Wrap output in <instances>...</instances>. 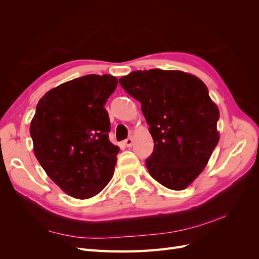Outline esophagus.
Returning a JSON list of instances; mask_svg holds the SVG:
<instances>
[{
	"instance_id": "34e87169",
	"label": "esophagus",
	"mask_w": 259,
	"mask_h": 259,
	"mask_svg": "<svg viewBox=\"0 0 259 259\" xmlns=\"http://www.w3.org/2000/svg\"><path fill=\"white\" fill-rule=\"evenodd\" d=\"M124 144H125V146H126V147H132V145H133V138L132 137L126 138V139L124 140Z\"/></svg>"
}]
</instances>
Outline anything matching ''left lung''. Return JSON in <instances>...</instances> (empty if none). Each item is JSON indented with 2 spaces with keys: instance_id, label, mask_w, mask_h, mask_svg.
Masks as SVG:
<instances>
[{
  "instance_id": "1",
  "label": "left lung",
  "mask_w": 259,
  "mask_h": 259,
  "mask_svg": "<svg viewBox=\"0 0 259 259\" xmlns=\"http://www.w3.org/2000/svg\"><path fill=\"white\" fill-rule=\"evenodd\" d=\"M119 82L142 104L150 126L149 173L168 189H185L204 169L219 140V110L206 85L192 74L161 69L133 71Z\"/></svg>"
}]
</instances>
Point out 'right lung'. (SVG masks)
<instances>
[{
  "label": "right lung",
  "mask_w": 259,
  "mask_h": 259,
  "mask_svg": "<svg viewBox=\"0 0 259 259\" xmlns=\"http://www.w3.org/2000/svg\"><path fill=\"white\" fill-rule=\"evenodd\" d=\"M115 76L89 74L62 83L36 105L30 124L33 151L53 182L69 195L89 199L110 182L120 148L111 144L104 108Z\"/></svg>",
  "instance_id": "add662e5"
}]
</instances>
